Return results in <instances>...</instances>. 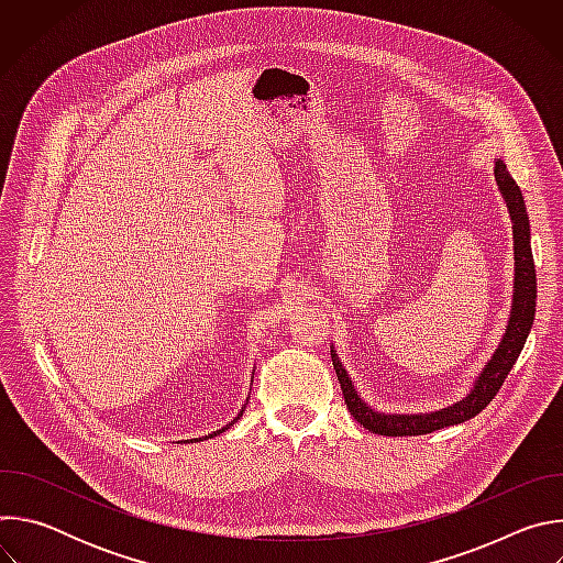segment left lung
Segmentation results:
<instances>
[{"mask_svg": "<svg viewBox=\"0 0 563 563\" xmlns=\"http://www.w3.org/2000/svg\"><path fill=\"white\" fill-rule=\"evenodd\" d=\"M495 178L499 185V191L504 194V200L510 211L512 220V233H515V296H512V311L506 334L484 367V372L478 374L472 391L459 400V404L430 412V415H378L374 412L365 400L356 394L345 367L341 365L336 352L332 350V361L336 376L341 380V389L345 396L347 410L352 417L369 432L380 434V437H417V434H430L434 430L448 428L463 423L472 417H476L481 410H484L490 400L497 396L501 389L506 376L510 374L512 365L517 363L523 343L530 334L532 320H534V307H537V274H534V261H532V250H530V222H528V211L526 202L521 196V189L512 180L510 172L501 159H497L495 165Z\"/></svg>", "mask_w": 563, "mask_h": 563, "instance_id": "1", "label": "left lung"}]
</instances>
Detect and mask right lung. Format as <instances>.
Listing matches in <instances>:
<instances>
[{
    "label": "right lung",
    "mask_w": 563,
    "mask_h": 563,
    "mask_svg": "<svg viewBox=\"0 0 563 563\" xmlns=\"http://www.w3.org/2000/svg\"><path fill=\"white\" fill-rule=\"evenodd\" d=\"M245 408H247V406H245ZM243 412H245V410H240V415H238V417H235V419H233V421H231V423H229V426H227V428H231V426H233V423H235V421H238V419H240V417H243ZM227 428H222V430H216V432H213V434H209V437H205V439H211V437H216V434H220V432H224V430H227ZM194 441H200V439H194Z\"/></svg>",
    "instance_id": "obj_1"
}]
</instances>
